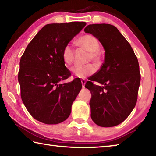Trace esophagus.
Instances as JSON below:
<instances>
[{"mask_svg":"<svg viewBox=\"0 0 156 156\" xmlns=\"http://www.w3.org/2000/svg\"><path fill=\"white\" fill-rule=\"evenodd\" d=\"M81 82H82V87L84 88V87H85V84H86V80H84V79H82V80H81Z\"/></svg>","mask_w":156,"mask_h":156,"instance_id":"obj_1","label":"esophagus"}]
</instances>
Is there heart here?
<instances>
[{"label": "heart", "mask_w": 156, "mask_h": 156, "mask_svg": "<svg viewBox=\"0 0 156 156\" xmlns=\"http://www.w3.org/2000/svg\"><path fill=\"white\" fill-rule=\"evenodd\" d=\"M76 43L81 48L88 51V62L92 60L95 64H100V43L94 35L91 34L82 35L78 39ZM62 57L63 61L66 65H71L72 64L74 58V51L70 45L68 44L64 46L62 51ZM72 71L73 74L77 77L84 78L93 74L96 72V68L94 66L90 64L84 66H74L72 68Z\"/></svg>", "instance_id": "heart-1"}]
</instances>
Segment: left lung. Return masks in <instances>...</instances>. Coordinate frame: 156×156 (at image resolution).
Instances as JSON below:
<instances>
[{"instance_id": "8db88e82", "label": "left lung", "mask_w": 156, "mask_h": 156, "mask_svg": "<svg viewBox=\"0 0 156 156\" xmlns=\"http://www.w3.org/2000/svg\"><path fill=\"white\" fill-rule=\"evenodd\" d=\"M84 31L97 37L105 50L101 69L85 84L92 94L91 118L101 127H114L124 121L136 105L141 80L137 56L113 25H88Z\"/></svg>"}]
</instances>
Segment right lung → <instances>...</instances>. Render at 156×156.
<instances>
[{
	"mask_svg": "<svg viewBox=\"0 0 156 156\" xmlns=\"http://www.w3.org/2000/svg\"><path fill=\"white\" fill-rule=\"evenodd\" d=\"M86 25L85 22L46 25L22 55L18 74L21 97L36 120L58 124L70 115L82 83L75 78L68 83L59 84L71 75L63 61L62 51Z\"/></svg>",
	"mask_w": 156,
	"mask_h": 156,
	"instance_id": "right-lung-1",
	"label": "right lung"
}]
</instances>
